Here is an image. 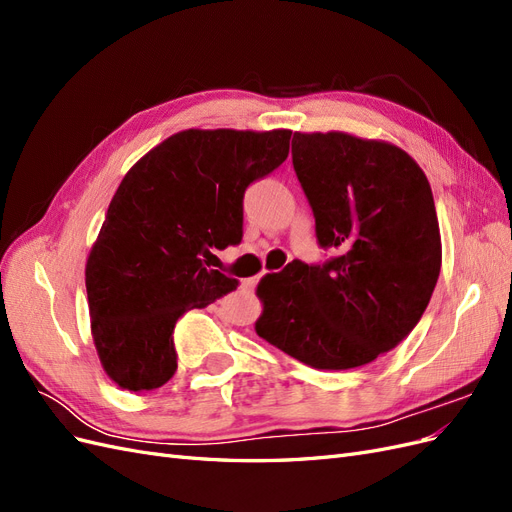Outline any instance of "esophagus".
Segmentation results:
<instances>
[{"label":"esophagus","mask_w":512,"mask_h":512,"mask_svg":"<svg viewBox=\"0 0 512 512\" xmlns=\"http://www.w3.org/2000/svg\"><path fill=\"white\" fill-rule=\"evenodd\" d=\"M256 282H258V277H247V280L241 282V288H243L245 292H252V290L256 288Z\"/></svg>","instance_id":"obj_1"}]
</instances>
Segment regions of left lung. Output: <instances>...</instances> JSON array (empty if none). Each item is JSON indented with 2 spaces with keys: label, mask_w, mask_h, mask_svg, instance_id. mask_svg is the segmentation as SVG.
Instances as JSON below:
<instances>
[{
  "label": "left lung",
  "mask_w": 512,
  "mask_h": 512,
  "mask_svg": "<svg viewBox=\"0 0 512 512\" xmlns=\"http://www.w3.org/2000/svg\"><path fill=\"white\" fill-rule=\"evenodd\" d=\"M292 164L312 205L324 265L292 260L258 282L256 333L316 369L393 350L421 320L442 265L431 185L412 156L348 132H294Z\"/></svg>",
  "instance_id": "left-lung-1"
}]
</instances>
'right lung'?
Listing matches in <instances>:
<instances>
[{
  "instance_id": "add662e5",
  "label": "right lung",
  "mask_w": 512,
  "mask_h": 512,
  "mask_svg": "<svg viewBox=\"0 0 512 512\" xmlns=\"http://www.w3.org/2000/svg\"><path fill=\"white\" fill-rule=\"evenodd\" d=\"M290 134L181 130L121 179L89 250L85 286L98 359L123 391L173 378L179 316L239 286L205 258L241 241L245 188L288 158Z\"/></svg>"
}]
</instances>
